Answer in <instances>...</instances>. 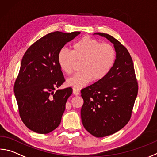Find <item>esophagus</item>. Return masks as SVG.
I'll list each match as a JSON object with an SVG mask.
<instances>
[{
  "mask_svg": "<svg viewBox=\"0 0 157 157\" xmlns=\"http://www.w3.org/2000/svg\"><path fill=\"white\" fill-rule=\"evenodd\" d=\"M73 94L75 95H78L79 94V90L77 89V88H73Z\"/></svg>",
  "mask_w": 157,
  "mask_h": 157,
  "instance_id": "1",
  "label": "esophagus"
}]
</instances>
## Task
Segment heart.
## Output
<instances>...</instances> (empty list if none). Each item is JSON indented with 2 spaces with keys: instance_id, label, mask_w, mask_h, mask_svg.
I'll return each instance as SVG.
<instances>
[{
  "instance_id": "b5f03b06",
  "label": "heart",
  "mask_w": 157,
  "mask_h": 157,
  "mask_svg": "<svg viewBox=\"0 0 157 157\" xmlns=\"http://www.w3.org/2000/svg\"><path fill=\"white\" fill-rule=\"evenodd\" d=\"M115 58L116 52L112 45L85 37L73 44L71 51L65 47L59 49L57 61L67 75L72 73L75 60L82 61L81 71L67 81L69 86L80 88L92 80L104 79L112 69Z\"/></svg>"
}]
</instances>
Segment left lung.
<instances>
[{
    "label": "left lung",
    "mask_w": 157,
    "mask_h": 157,
    "mask_svg": "<svg viewBox=\"0 0 157 157\" xmlns=\"http://www.w3.org/2000/svg\"><path fill=\"white\" fill-rule=\"evenodd\" d=\"M114 44L116 59L109 73L81 90L83 126L96 137L115 133L128 123L138 93L132 58L120 42L109 34L95 33Z\"/></svg>",
    "instance_id": "left-lung-1"
}]
</instances>
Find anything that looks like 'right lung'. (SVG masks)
Returning a JSON list of instances; mask_svg holds the SVG:
<instances>
[{
  "instance_id": "right-lung-1",
  "label": "right lung",
  "mask_w": 157,
  "mask_h": 157,
  "mask_svg": "<svg viewBox=\"0 0 157 157\" xmlns=\"http://www.w3.org/2000/svg\"><path fill=\"white\" fill-rule=\"evenodd\" d=\"M80 33L55 31L40 38L22 57L13 90L19 115L29 129L47 134L58 127L73 89H58L65 82L57 56L59 49Z\"/></svg>"
}]
</instances>
